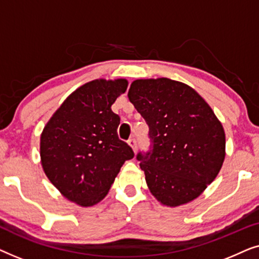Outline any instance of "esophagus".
<instances>
[{
  "label": "esophagus",
  "instance_id": "34e87169",
  "mask_svg": "<svg viewBox=\"0 0 259 259\" xmlns=\"http://www.w3.org/2000/svg\"><path fill=\"white\" fill-rule=\"evenodd\" d=\"M128 145L131 147H132V150L136 152L137 151V140L134 139V138H131V139L128 140Z\"/></svg>",
  "mask_w": 259,
  "mask_h": 259
}]
</instances>
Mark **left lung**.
I'll return each instance as SVG.
<instances>
[{
  "label": "left lung",
  "mask_w": 259,
  "mask_h": 259,
  "mask_svg": "<svg viewBox=\"0 0 259 259\" xmlns=\"http://www.w3.org/2000/svg\"><path fill=\"white\" fill-rule=\"evenodd\" d=\"M128 99L150 127L151 150L137 159L151 193L166 206L196 199L225 158V133L207 102L167 77L133 81Z\"/></svg>",
  "instance_id": "obj_1"
}]
</instances>
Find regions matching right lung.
I'll list each match as a JSON object with an SVG mask.
<instances>
[{
  "instance_id": "right-lung-1",
  "label": "right lung",
  "mask_w": 259,
  "mask_h": 259,
  "mask_svg": "<svg viewBox=\"0 0 259 259\" xmlns=\"http://www.w3.org/2000/svg\"><path fill=\"white\" fill-rule=\"evenodd\" d=\"M125 79L84 83L63 101L41 134L44 171L61 194L80 206H93L108 193L134 153L118 137L120 118L111 106L125 93Z\"/></svg>"
}]
</instances>
